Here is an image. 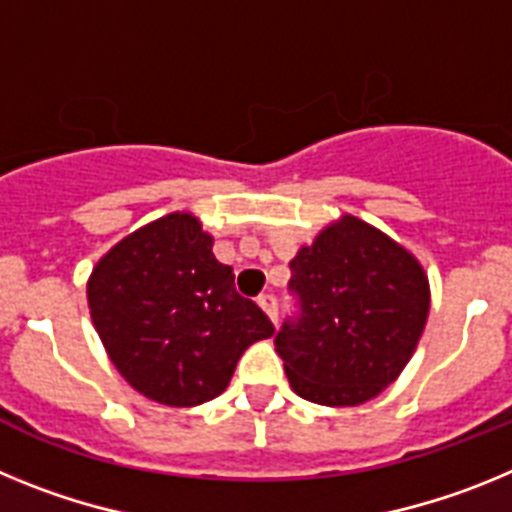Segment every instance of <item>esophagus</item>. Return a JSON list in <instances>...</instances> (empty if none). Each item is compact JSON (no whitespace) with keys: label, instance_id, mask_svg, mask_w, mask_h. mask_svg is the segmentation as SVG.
<instances>
[{"label":"esophagus","instance_id":"esophagus-1","mask_svg":"<svg viewBox=\"0 0 512 512\" xmlns=\"http://www.w3.org/2000/svg\"><path fill=\"white\" fill-rule=\"evenodd\" d=\"M259 307L266 312V315H269L271 320H274V323H277V315H279L277 297H274V295H261L259 297Z\"/></svg>","mask_w":512,"mask_h":512}]
</instances>
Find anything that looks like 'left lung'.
Segmentation results:
<instances>
[{"label": "left lung", "instance_id": "left-lung-1", "mask_svg": "<svg viewBox=\"0 0 512 512\" xmlns=\"http://www.w3.org/2000/svg\"><path fill=\"white\" fill-rule=\"evenodd\" d=\"M300 312L274 338L292 390L328 408L372 400L423 336L431 289L423 266L354 215L320 230L289 261Z\"/></svg>", "mask_w": 512, "mask_h": 512}]
</instances>
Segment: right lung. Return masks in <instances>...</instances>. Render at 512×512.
<instances>
[{
	"instance_id": "obj_1",
	"label": "right lung",
	"mask_w": 512,
	"mask_h": 512,
	"mask_svg": "<svg viewBox=\"0 0 512 512\" xmlns=\"http://www.w3.org/2000/svg\"><path fill=\"white\" fill-rule=\"evenodd\" d=\"M212 253L189 212L122 238L87 284L92 323L125 382L169 408H192L228 387L251 343L274 336L256 302Z\"/></svg>"
}]
</instances>
